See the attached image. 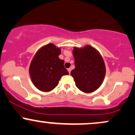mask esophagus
<instances>
[{"mask_svg": "<svg viewBox=\"0 0 135 135\" xmlns=\"http://www.w3.org/2000/svg\"><path fill=\"white\" fill-rule=\"evenodd\" d=\"M67 70H68V72H69V74H70L71 70H72V69H71V68H69V69H68Z\"/></svg>", "mask_w": 135, "mask_h": 135, "instance_id": "obj_1", "label": "esophagus"}]
</instances>
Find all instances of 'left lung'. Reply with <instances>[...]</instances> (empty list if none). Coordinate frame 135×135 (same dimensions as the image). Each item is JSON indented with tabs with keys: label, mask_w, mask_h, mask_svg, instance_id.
<instances>
[{
	"label": "left lung",
	"mask_w": 135,
	"mask_h": 135,
	"mask_svg": "<svg viewBox=\"0 0 135 135\" xmlns=\"http://www.w3.org/2000/svg\"><path fill=\"white\" fill-rule=\"evenodd\" d=\"M75 69L71 71L75 85L80 91L91 93L101 86L105 75V66L101 55L94 48L86 46L74 47Z\"/></svg>",
	"instance_id": "1"
}]
</instances>
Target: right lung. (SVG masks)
I'll return each mask as SVG.
<instances>
[{"label":"right lung","instance_id":"1","mask_svg":"<svg viewBox=\"0 0 135 135\" xmlns=\"http://www.w3.org/2000/svg\"><path fill=\"white\" fill-rule=\"evenodd\" d=\"M61 49L52 44L41 47L31 63L29 72L35 86L42 91H50L58 86L62 75H68L64 61L58 56Z\"/></svg>","mask_w":135,"mask_h":135}]
</instances>
